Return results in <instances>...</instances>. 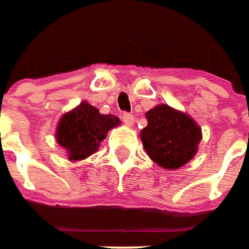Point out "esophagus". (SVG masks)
Listing matches in <instances>:
<instances>
[{
  "label": "esophagus",
  "mask_w": 249,
  "mask_h": 249,
  "mask_svg": "<svg viewBox=\"0 0 249 249\" xmlns=\"http://www.w3.org/2000/svg\"><path fill=\"white\" fill-rule=\"evenodd\" d=\"M122 121H123V123L126 124V126H133L134 124V116L131 115V113H123L122 115Z\"/></svg>",
  "instance_id": "esophagus-1"
}]
</instances>
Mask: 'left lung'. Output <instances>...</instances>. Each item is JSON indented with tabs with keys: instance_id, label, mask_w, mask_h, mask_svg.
Wrapping results in <instances>:
<instances>
[{
	"instance_id": "left-lung-1",
	"label": "left lung",
	"mask_w": 249,
	"mask_h": 249,
	"mask_svg": "<svg viewBox=\"0 0 249 249\" xmlns=\"http://www.w3.org/2000/svg\"><path fill=\"white\" fill-rule=\"evenodd\" d=\"M148 124L141 130L145 152L166 170L185 166L197 153L201 128L188 113L159 104L145 113Z\"/></svg>"
}]
</instances>
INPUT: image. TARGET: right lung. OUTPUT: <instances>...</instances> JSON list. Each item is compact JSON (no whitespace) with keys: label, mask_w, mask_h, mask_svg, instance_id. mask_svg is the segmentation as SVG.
Masks as SVG:
<instances>
[{"label":"right lung","mask_w":249,"mask_h":249,"mask_svg":"<svg viewBox=\"0 0 249 249\" xmlns=\"http://www.w3.org/2000/svg\"><path fill=\"white\" fill-rule=\"evenodd\" d=\"M119 124V118L100 113L96 107L82 101L60 118L56 127V141L66 151L68 160L78 161L97 152L107 133Z\"/></svg>","instance_id":"add662e5"}]
</instances>
